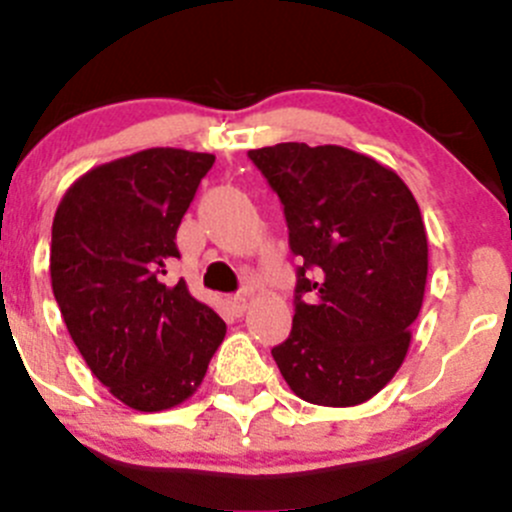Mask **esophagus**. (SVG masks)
<instances>
[{"mask_svg": "<svg viewBox=\"0 0 512 512\" xmlns=\"http://www.w3.org/2000/svg\"><path fill=\"white\" fill-rule=\"evenodd\" d=\"M230 307L235 314H242L247 309V294H235V297H230Z\"/></svg>", "mask_w": 512, "mask_h": 512, "instance_id": "34e87169", "label": "esophagus"}]
</instances>
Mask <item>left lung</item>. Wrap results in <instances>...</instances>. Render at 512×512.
<instances>
[{
  "label": "left lung",
  "instance_id": "obj_1",
  "mask_svg": "<svg viewBox=\"0 0 512 512\" xmlns=\"http://www.w3.org/2000/svg\"><path fill=\"white\" fill-rule=\"evenodd\" d=\"M247 156L280 195L302 257L292 332L272 356L299 399L364 404L404 364L426 292L414 193L389 165L342 146L277 143Z\"/></svg>",
  "mask_w": 512,
  "mask_h": 512
}]
</instances>
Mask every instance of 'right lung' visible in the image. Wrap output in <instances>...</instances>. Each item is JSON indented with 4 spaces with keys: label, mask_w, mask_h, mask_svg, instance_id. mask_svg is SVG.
<instances>
[{
    "label": "right lung",
    "mask_w": 512,
    "mask_h": 512,
    "mask_svg": "<svg viewBox=\"0 0 512 512\" xmlns=\"http://www.w3.org/2000/svg\"><path fill=\"white\" fill-rule=\"evenodd\" d=\"M213 153L148 148L74 180L51 225V289L91 374L136 411L183 404L203 384L225 322L185 280L175 232Z\"/></svg>",
    "instance_id": "right-lung-1"
}]
</instances>
